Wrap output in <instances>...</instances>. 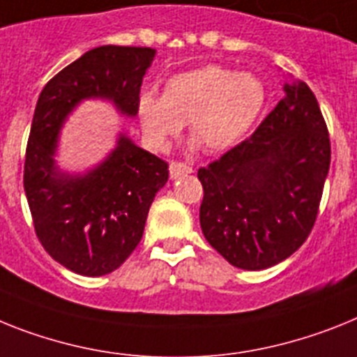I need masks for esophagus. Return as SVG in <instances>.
Returning a JSON list of instances; mask_svg holds the SVG:
<instances>
[{"mask_svg": "<svg viewBox=\"0 0 357 357\" xmlns=\"http://www.w3.org/2000/svg\"><path fill=\"white\" fill-rule=\"evenodd\" d=\"M169 172H170V178L178 179V178H181V176H187V174L192 172V167H188L187 163L172 161V163L169 165Z\"/></svg>", "mask_w": 357, "mask_h": 357, "instance_id": "1", "label": "esophagus"}]
</instances>
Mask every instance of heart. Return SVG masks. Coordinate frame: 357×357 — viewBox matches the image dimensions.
Here are the masks:
<instances>
[{
	"mask_svg": "<svg viewBox=\"0 0 357 357\" xmlns=\"http://www.w3.org/2000/svg\"><path fill=\"white\" fill-rule=\"evenodd\" d=\"M265 103L266 89L259 77L208 65L172 76L163 94L142 91L136 112L152 149H165L188 123L190 136L205 151L220 152L247 136Z\"/></svg>",
	"mask_w": 357,
	"mask_h": 357,
	"instance_id": "1",
	"label": "heart"
}]
</instances>
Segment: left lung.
<instances>
[{
    "mask_svg": "<svg viewBox=\"0 0 357 357\" xmlns=\"http://www.w3.org/2000/svg\"><path fill=\"white\" fill-rule=\"evenodd\" d=\"M285 96L252 136L197 170L203 236L230 265L263 271L308 238L321 202L331 139L307 83Z\"/></svg>",
    "mask_w": 357,
    "mask_h": 357,
    "instance_id": "8db88e82",
    "label": "left lung"
}]
</instances>
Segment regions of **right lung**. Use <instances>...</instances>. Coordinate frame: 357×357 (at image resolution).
<instances>
[{"mask_svg":"<svg viewBox=\"0 0 357 357\" xmlns=\"http://www.w3.org/2000/svg\"><path fill=\"white\" fill-rule=\"evenodd\" d=\"M154 56L149 47L103 45L58 72L38 98L23 187L38 239L76 274H109L134 252L149 208L169 179V165L119 132L101 163L86 172H65L56 163L59 132L85 100L109 101L121 116L136 118Z\"/></svg>","mask_w":357,"mask_h":357,"instance_id":"add662e5","label":"right lung"}]
</instances>
